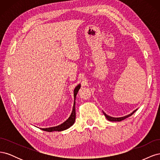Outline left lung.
Returning <instances> with one entry per match:
<instances>
[{"label":"left lung","mask_w":160,"mask_h":160,"mask_svg":"<svg viewBox=\"0 0 160 160\" xmlns=\"http://www.w3.org/2000/svg\"><path fill=\"white\" fill-rule=\"evenodd\" d=\"M136 111H137V109H135V110H134V111H133L132 113H131L130 114H129V115H128L123 116V117H121V118H113V117H111V116H109V115H108L105 112H103V114L105 115V118H107L108 120L110 121V122H121V121H122V120H123V119H126V118H128V117H129V116L133 115Z\"/></svg>","instance_id":"8db88e82"}]
</instances>
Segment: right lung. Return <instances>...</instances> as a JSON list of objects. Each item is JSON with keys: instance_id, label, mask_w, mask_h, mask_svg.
<instances>
[{"instance_id": "1", "label": "right lung", "mask_w": 160, "mask_h": 160, "mask_svg": "<svg viewBox=\"0 0 160 160\" xmlns=\"http://www.w3.org/2000/svg\"><path fill=\"white\" fill-rule=\"evenodd\" d=\"M80 88H81V85L79 84L74 89V103H73V107H72V112H71L70 117L67 119L64 123H61L59 125H57V126H55V127L49 128H41L42 130L45 131V132H61V131H63V130H65L69 128L71 126H72V125L74 124L75 121V116H76L75 99H76V95H77V93H78V91L79 90Z\"/></svg>"}]
</instances>
